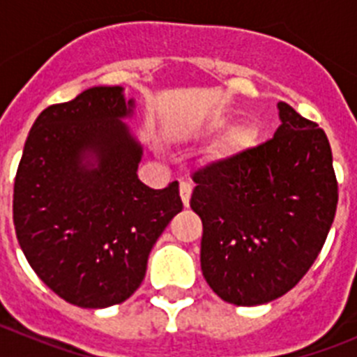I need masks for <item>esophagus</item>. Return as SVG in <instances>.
<instances>
[{
	"label": "esophagus",
	"instance_id": "34e87169",
	"mask_svg": "<svg viewBox=\"0 0 357 357\" xmlns=\"http://www.w3.org/2000/svg\"><path fill=\"white\" fill-rule=\"evenodd\" d=\"M191 193H193V188H191V184L189 182H181V198L182 202H184V206L188 207L189 206V200H191Z\"/></svg>",
	"mask_w": 357,
	"mask_h": 357
}]
</instances>
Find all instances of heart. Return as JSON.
<instances>
[{
	"instance_id": "heart-1",
	"label": "heart",
	"mask_w": 357,
	"mask_h": 357,
	"mask_svg": "<svg viewBox=\"0 0 357 357\" xmlns=\"http://www.w3.org/2000/svg\"><path fill=\"white\" fill-rule=\"evenodd\" d=\"M213 130H222V128L227 127V119L225 118H218L211 123ZM255 141V130L250 125H241V127H236L234 130H230L229 135H227L225 144L227 148H247L250 146Z\"/></svg>"
}]
</instances>
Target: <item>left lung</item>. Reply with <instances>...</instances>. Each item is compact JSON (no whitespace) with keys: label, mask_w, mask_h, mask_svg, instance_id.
<instances>
[{"label":"left lung","mask_w":357,"mask_h":357,"mask_svg":"<svg viewBox=\"0 0 357 357\" xmlns=\"http://www.w3.org/2000/svg\"><path fill=\"white\" fill-rule=\"evenodd\" d=\"M277 109L272 139L193 173L202 273L229 304L259 305L288 293L318 257L336 214L326 132L288 103Z\"/></svg>","instance_id":"obj_1"}]
</instances>
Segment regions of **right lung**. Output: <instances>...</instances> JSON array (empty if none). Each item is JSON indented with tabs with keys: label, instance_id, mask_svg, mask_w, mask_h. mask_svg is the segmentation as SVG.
Segmentation results:
<instances>
[{
	"label": "right lung",
	"instance_id": "add662e5",
	"mask_svg": "<svg viewBox=\"0 0 357 357\" xmlns=\"http://www.w3.org/2000/svg\"><path fill=\"white\" fill-rule=\"evenodd\" d=\"M123 87H91L44 109L14 182L21 250L52 291L78 307L121 304L139 288L150 250L182 211L178 182L137 178L143 146L123 119Z\"/></svg>",
	"mask_w": 357,
	"mask_h": 357
}]
</instances>
